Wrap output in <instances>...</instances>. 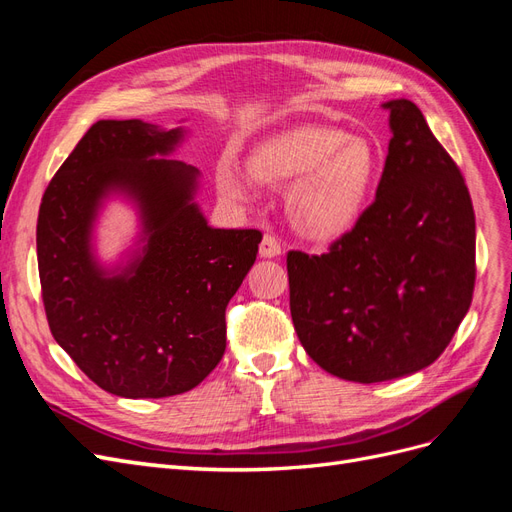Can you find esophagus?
<instances>
[{"label": "esophagus", "mask_w": 512, "mask_h": 512, "mask_svg": "<svg viewBox=\"0 0 512 512\" xmlns=\"http://www.w3.org/2000/svg\"><path fill=\"white\" fill-rule=\"evenodd\" d=\"M258 254H260L262 258H275V256H280V254H282V243L277 241V237H273V235H265V237H262V241H260Z\"/></svg>", "instance_id": "obj_1"}]
</instances>
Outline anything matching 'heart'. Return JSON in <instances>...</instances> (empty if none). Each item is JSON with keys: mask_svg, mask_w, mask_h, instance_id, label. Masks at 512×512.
<instances>
[{"mask_svg": "<svg viewBox=\"0 0 512 512\" xmlns=\"http://www.w3.org/2000/svg\"><path fill=\"white\" fill-rule=\"evenodd\" d=\"M376 170L378 151L367 138L324 126L277 134L250 156L258 183L292 188V220L312 237H337L359 220ZM218 185L232 200L254 198L252 179L230 164L218 170Z\"/></svg>", "mask_w": 512, "mask_h": 512, "instance_id": "heart-1", "label": "heart"}]
</instances>
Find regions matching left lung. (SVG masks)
I'll return each instance as SVG.
<instances>
[{
    "instance_id": "obj_1",
    "label": "left lung",
    "mask_w": 512,
    "mask_h": 512,
    "mask_svg": "<svg viewBox=\"0 0 512 512\" xmlns=\"http://www.w3.org/2000/svg\"><path fill=\"white\" fill-rule=\"evenodd\" d=\"M391 113L376 200L327 254L288 252L290 316L305 352L350 382L431 365L468 314L476 222L468 185L414 102Z\"/></svg>"
}]
</instances>
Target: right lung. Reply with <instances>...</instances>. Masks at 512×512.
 <instances>
[{
	"instance_id": "1",
	"label": "right lung",
	"mask_w": 512,
	"mask_h": 512,
	"mask_svg": "<svg viewBox=\"0 0 512 512\" xmlns=\"http://www.w3.org/2000/svg\"><path fill=\"white\" fill-rule=\"evenodd\" d=\"M183 128L102 119L59 166L36 228L42 301L55 342L117 397L158 399L203 382L226 350V305L262 232L211 228L194 203L198 168L168 156ZM128 195L144 247L104 270L90 232L103 200Z\"/></svg>"
}]
</instances>
